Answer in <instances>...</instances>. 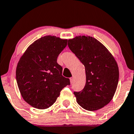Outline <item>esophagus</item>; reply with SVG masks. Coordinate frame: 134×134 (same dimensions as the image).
Returning <instances> with one entry per match:
<instances>
[{"mask_svg":"<svg viewBox=\"0 0 134 134\" xmlns=\"http://www.w3.org/2000/svg\"><path fill=\"white\" fill-rule=\"evenodd\" d=\"M70 83H73V81H74V79L73 78H70Z\"/></svg>","mask_w":134,"mask_h":134,"instance_id":"esophagus-1","label":"esophagus"}]
</instances>
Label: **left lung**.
Wrapping results in <instances>:
<instances>
[{"label":"left lung","mask_w":134,"mask_h":134,"mask_svg":"<svg viewBox=\"0 0 134 134\" xmlns=\"http://www.w3.org/2000/svg\"><path fill=\"white\" fill-rule=\"evenodd\" d=\"M68 46L85 70L84 88L74 93L77 102L87 110L102 109L113 99L118 85L119 71L115 59L102 43L88 35L69 39Z\"/></svg>","instance_id":"left-lung-1"}]
</instances>
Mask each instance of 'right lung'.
Returning a JSON list of instances; mask_svg holds the SVG:
<instances>
[{
  "label": "right lung",
  "mask_w": 134,
  "mask_h": 134,
  "mask_svg": "<svg viewBox=\"0 0 134 134\" xmlns=\"http://www.w3.org/2000/svg\"><path fill=\"white\" fill-rule=\"evenodd\" d=\"M67 44V39L46 35L34 42L21 56L16 68V80L22 98L32 107H50L63 88L70 84L57 62Z\"/></svg>",
  "instance_id": "1"
}]
</instances>
